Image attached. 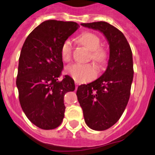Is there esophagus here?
I'll list each match as a JSON object with an SVG mask.
<instances>
[{"instance_id": "34e87169", "label": "esophagus", "mask_w": 155, "mask_h": 155, "mask_svg": "<svg viewBox=\"0 0 155 155\" xmlns=\"http://www.w3.org/2000/svg\"><path fill=\"white\" fill-rule=\"evenodd\" d=\"M74 84H75V88L77 89L78 87V85H79V84H78L77 81H75V83H74Z\"/></svg>"}]
</instances>
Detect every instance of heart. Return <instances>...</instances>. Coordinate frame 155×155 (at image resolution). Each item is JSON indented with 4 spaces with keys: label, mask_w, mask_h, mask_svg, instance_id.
Segmentation results:
<instances>
[{
    "label": "heart",
    "mask_w": 155,
    "mask_h": 155,
    "mask_svg": "<svg viewBox=\"0 0 155 155\" xmlns=\"http://www.w3.org/2000/svg\"><path fill=\"white\" fill-rule=\"evenodd\" d=\"M78 41L90 51L92 60L99 64L105 62L107 57V52L100 47L101 41L97 35L91 32H86L78 37ZM72 48L70 40H66L62 43L60 53L64 62H68L71 60ZM65 71L74 81L79 83L90 81L97 74L96 68L90 64H72L67 66Z\"/></svg>",
    "instance_id": "heart-1"
}]
</instances>
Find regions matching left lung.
Here are the masks:
<instances>
[{
  "label": "left lung",
  "instance_id": "obj_1",
  "mask_svg": "<svg viewBox=\"0 0 155 155\" xmlns=\"http://www.w3.org/2000/svg\"><path fill=\"white\" fill-rule=\"evenodd\" d=\"M103 34L109 44V59L98 79L78 87L77 96L85 123L92 130H105L123 114L133 79V54L124 34L105 22L81 23Z\"/></svg>",
  "mask_w": 155,
  "mask_h": 155
}]
</instances>
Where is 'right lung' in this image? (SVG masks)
<instances>
[{
    "mask_svg": "<svg viewBox=\"0 0 155 155\" xmlns=\"http://www.w3.org/2000/svg\"><path fill=\"white\" fill-rule=\"evenodd\" d=\"M79 25L74 22L47 20L26 38L19 59L16 87L22 111L32 124L43 130L59 127L64 117V96L75 89L74 80L65 75L61 46Z\"/></svg>",
    "mask_w": 155,
    "mask_h": 155,
    "instance_id": "add662e5",
    "label": "right lung"
}]
</instances>
